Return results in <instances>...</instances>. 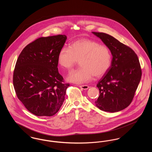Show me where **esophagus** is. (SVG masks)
<instances>
[{
    "instance_id": "esophagus-1",
    "label": "esophagus",
    "mask_w": 152,
    "mask_h": 152,
    "mask_svg": "<svg viewBox=\"0 0 152 152\" xmlns=\"http://www.w3.org/2000/svg\"><path fill=\"white\" fill-rule=\"evenodd\" d=\"M80 88H81V89H84V90H87L88 89L89 87V86H88L87 85H84V86H80Z\"/></svg>"
}]
</instances>
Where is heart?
<instances>
[{
	"label": "heart",
	"mask_w": 152,
	"mask_h": 152,
	"mask_svg": "<svg viewBox=\"0 0 152 152\" xmlns=\"http://www.w3.org/2000/svg\"><path fill=\"white\" fill-rule=\"evenodd\" d=\"M79 60L78 69L68 75L67 80L77 84L87 83L94 76L100 77L108 71L112 56L108 48L89 39H80L73 42L69 47H63L58 53V65L70 69Z\"/></svg>",
	"instance_id": "1"
}]
</instances>
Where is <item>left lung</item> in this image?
Returning a JSON list of instances; mask_svg holds the SVG:
<instances>
[{"mask_svg":"<svg viewBox=\"0 0 152 152\" xmlns=\"http://www.w3.org/2000/svg\"><path fill=\"white\" fill-rule=\"evenodd\" d=\"M92 33L105 44L113 56L108 71L97 84L100 95L94 103L101 110L117 112L128 107L134 97L142 75L139 60L133 50L113 36Z\"/></svg>","mask_w":152,"mask_h":152,"instance_id":"8db88e82","label":"left lung"}]
</instances>
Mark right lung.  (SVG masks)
<instances>
[{"mask_svg": "<svg viewBox=\"0 0 152 152\" xmlns=\"http://www.w3.org/2000/svg\"><path fill=\"white\" fill-rule=\"evenodd\" d=\"M65 35L40 37L28 44L18 58L13 84L18 99L37 116L55 115L65 99L69 84L58 71V53Z\"/></svg>", "mask_w": 152, "mask_h": 152, "instance_id": "right-lung-1", "label": "right lung"}]
</instances>
